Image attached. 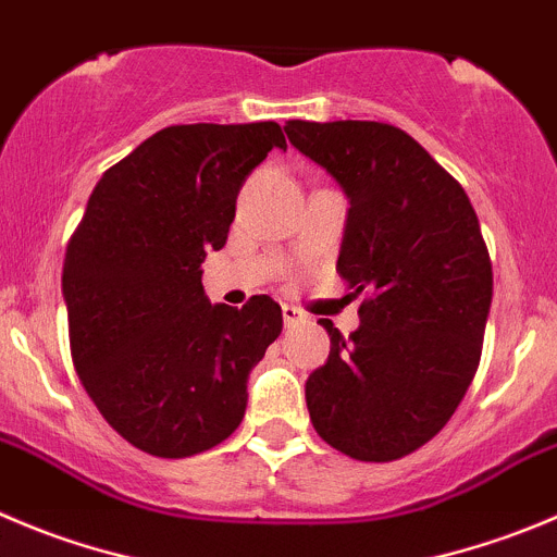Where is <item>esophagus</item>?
Here are the masks:
<instances>
[{
	"label": "esophagus",
	"mask_w": 557,
	"mask_h": 557,
	"mask_svg": "<svg viewBox=\"0 0 557 557\" xmlns=\"http://www.w3.org/2000/svg\"><path fill=\"white\" fill-rule=\"evenodd\" d=\"M282 314H284V325H287V327L298 325V322H306V314L298 309V306L284 304V306H282Z\"/></svg>",
	"instance_id": "obj_1"
}]
</instances>
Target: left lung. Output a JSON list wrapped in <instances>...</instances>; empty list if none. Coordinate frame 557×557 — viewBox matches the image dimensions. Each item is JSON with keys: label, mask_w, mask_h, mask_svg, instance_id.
<instances>
[{"label": "left lung", "mask_w": 557, "mask_h": 557, "mask_svg": "<svg viewBox=\"0 0 557 557\" xmlns=\"http://www.w3.org/2000/svg\"><path fill=\"white\" fill-rule=\"evenodd\" d=\"M349 199L336 270L361 325L331 336L306 380L311 423L327 446L391 462L441 432L468 394L492 306V262L462 185L412 136L385 123L284 125Z\"/></svg>", "instance_id": "1"}]
</instances>
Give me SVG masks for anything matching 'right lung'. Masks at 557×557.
Instances as JSON below:
<instances>
[{
    "instance_id": "right-lung-1",
    "label": "right lung",
    "mask_w": 557,
    "mask_h": 557,
    "mask_svg": "<svg viewBox=\"0 0 557 557\" xmlns=\"http://www.w3.org/2000/svg\"><path fill=\"white\" fill-rule=\"evenodd\" d=\"M282 125H172L109 169L67 243L62 295L89 399L131 446L163 459L226 441L248 374L282 333V306L210 304L208 251L224 248L248 174Z\"/></svg>"
}]
</instances>
